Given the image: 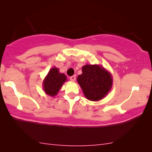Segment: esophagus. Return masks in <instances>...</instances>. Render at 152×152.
<instances>
[{
	"label": "esophagus",
	"mask_w": 152,
	"mask_h": 152,
	"mask_svg": "<svg viewBox=\"0 0 152 152\" xmlns=\"http://www.w3.org/2000/svg\"><path fill=\"white\" fill-rule=\"evenodd\" d=\"M70 80L71 81H73V82H74L75 81H76V76H71L70 77Z\"/></svg>",
	"instance_id": "1"
}]
</instances>
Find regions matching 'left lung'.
I'll return each mask as SVG.
<instances>
[{
    "label": "left lung",
    "instance_id": "obj_1",
    "mask_svg": "<svg viewBox=\"0 0 152 152\" xmlns=\"http://www.w3.org/2000/svg\"><path fill=\"white\" fill-rule=\"evenodd\" d=\"M77 81L87 99L98 102L110 91L113 78L102 66L87 64L82 67V74L78 75Z\"/></svg>",
    "mask_w": 152,
    "mask_h": 152
}]
</instances>
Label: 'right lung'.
<instances>
[{
  "label": "right lung",
  "mask_w": 152,
  "mask_h": 152,
  "mask_svg": "<svg viewBox=\"0 0 152 152\" xmlns=\"http://www.w3.org/2000/svg\"><path fill=\"white\" fill-rule=\"evenodd\" d=\"M66 81V76L63 73L61 74L58 68H51L43 81V91L47 95L55 96Z\"/></svg>",
  "instance_id": "obj_1"
}]
</instances>
